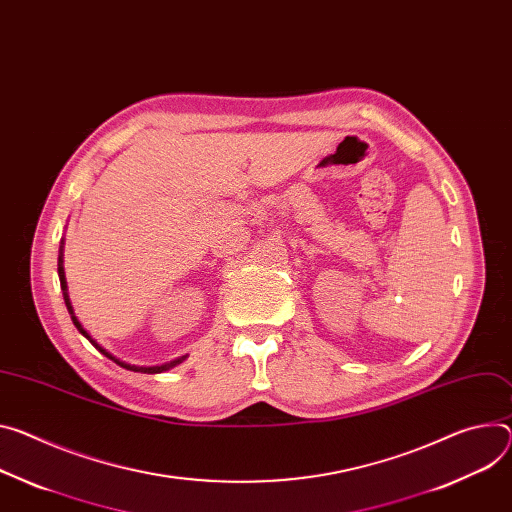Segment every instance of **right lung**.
<instances>
[{
	"label": "right lung",
	"mask_w": 512,
	"mask_h": 512,
	"mask_svg": "<svg viewBox=\"0 0 512 512\" xmlns=\"http://www.w3.org/2000/svg\"><path fill=\"white\" fill-rule=\"evenodd\" d=\"M59 280H61V290H63V298H65V304H67V310H69V314H71V320H73V324L77 327V331L91 343L94 345L100 353H104L108 359H112V361H116L120 367H126V369H130V371H143V374H161V371H165V369H171V367H175V365H179L183 359H185V355L183 357H179V359H173V361H169V363H165V365H153V367H138V365H130V363H124V361H120V359H116L110 351H106L102 345H98L94 339H91V335L83 329V324L77 320V316H75V312H73V306H71V300H69V294H67V280H65V269H63V243H61V255H59Z\"/></svg>",
	"instance_id": "1"
}]
</instances>
